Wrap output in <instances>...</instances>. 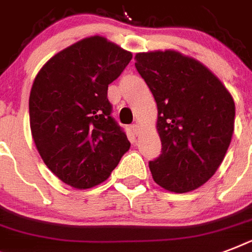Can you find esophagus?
<instances>
[{
  "label": "esophagus",
  "instance_id": "obj_1",
  "mask_svg": "<svg viewBox=\"0 0 252 252\" xmlns=\"http://www.w3.org/2000/svg\"><path fill=\"white\" fill-rule=\"evenodd\" d=\"M130 129H132V132H133L136 136H137L138 133H140V126L138 124H133V126H130Z\"/></svg>",
  "mask_w": 252,
  "mask_h": 252
}]
</instances>
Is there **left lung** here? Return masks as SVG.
<instances>
[{
    "mask_svg": "<svg viewBox=\"0 0 252 252\" xmlns=\"http://www.w3.org/2000/svg\"><path fill=\"white\" fill-rule=\"evenodd\" d=\"M134 60L158 108L162 152L149 162L154 182L176 193L193 191L225 158L234 132V99L205 65L180 52H142Z\"/></svg>",
    "mask_w": 252,
    "mask_h": 252,
    "instance_id": "obj_1",
    "label": "left lung"
}]
</instances>
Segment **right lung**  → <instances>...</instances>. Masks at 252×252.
<instances>
[{"label":"right lung","mask_w":252,"mask_h":252,"mask_svg":"<svg viewBox=\"0 0 252 252\" xmlns=\"http://www.w3.org/2000/svg\"><path fill=\"white\" fill-rule=\"evenodd\" d=\"M130 60L132 53L96 35L56 53L35 77L29 100L33 142L70 187L100 184L129 150L107 90Z\"/></svg>","instance_id":"obj_1"}]
</instances>
